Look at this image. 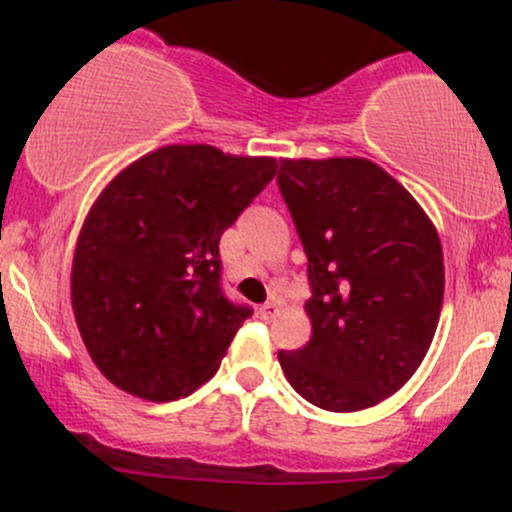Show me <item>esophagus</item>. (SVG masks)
Wrapping results in <instances>:
<instances>
[{
  "mask_svg": "<svg viewBox=\"0 0 512 512\" xmlns=\"http://www.w3.org/2000/svg\"><path fill=\"white\" fill-rule=\"evenodd\" d=\"M276 310H279V308H276V303H274V301H267V303L260 305V310H257V315H260L262 320H272V317L276 315Z\"/></svg>",
  "mask_w": 512,
  "mask_h": 512,
  "instance_id": "34e87169",
  "label": "esophagus"
}]
</instances>
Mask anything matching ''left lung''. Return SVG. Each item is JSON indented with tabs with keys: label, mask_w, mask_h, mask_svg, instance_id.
Listing matches in <instances>:
<instances>
[{
	"label": "left lung",
	"mask_w": 512,
	"mask_h": 512,
	"mask_svg": "<svg viewBox=\"0 0 512 512\" xmlns=\"http://www.w3.org/2000/svg\"><path fill=\"white\" fill-rule=\"evenodd\" d=\"M279 192L308 257L313 337L279 351L293 390L327 411L395 395L443 305V248L424 209L366 158L281 161Z\"/></svg>",
	"instance_id": "obj_1"
}]
</instances>
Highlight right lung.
Returning a JSON list of instances; mask_svg holds the SVG:
<instances>
[{"instance_id":"add662e5","label":"right lung","mask_w":512,"mask_h":512,"mask_svg":"<svg viewBox=\"0 0 512 512\" xmlns=\"http://www.w3.org/2000/svg\"><path fill=\"white\" fill-rule=\"evenodd\" d=\"M274 173V158L175 144L105 187L76 243L72 308L110 383L170 402L219 370L252 315L223 293L219 240Z\"/></svg>"}]
</instances>
